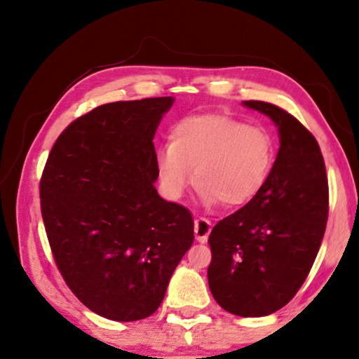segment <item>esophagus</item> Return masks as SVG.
<instances>
[{
    "label": "esophagus",
    "mask_w": 359,
    "mask_h": 359,
    "mask_svg": "<svg viewBox=\"0 0 359 359\" xmlns=\"http://www.w3.org/2000/svg\"><path fill=\"white\" fill-rule=\"evenodd\" d=\"M210 229H212V224L208 218H203V217L194 218V236H196V239L199 242L208 241Z\"/></svg>",
    "instance_id": "esophagus-1"
}]
</instances>
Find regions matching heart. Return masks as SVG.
I'll return each instance as SVG.
<instances>
[{
  "mask_svg": "<svg viewBox=\"0 0 359 359\" xmlns=\"http://www.w3.org/2000/svg\"><path fill=\"white\" fill-rule=\"evenodd\" d=\"M274 139L263 128L228 115H199L175 126L156 155V174L169 198L199 187L205 204L241 208L264 187L274 163Z\"/></svg>",
  "mask_w": 359,
  "mask_h": 359,
  "instance_id": "obj_1",
  "label": "heart"
}]
</instances>
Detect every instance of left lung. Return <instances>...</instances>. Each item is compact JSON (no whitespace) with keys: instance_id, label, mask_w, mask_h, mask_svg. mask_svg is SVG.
Wrapping results in <instances>:
<instances>
[{"instance_id":"left-lung-1","label":"left lung","mask_w":359,"mask_h":359,"mask_svg":"<svg viewBox=\"0 0 359 359\" xmlns=\"http://www.w3.org/2000/svg\"><path fill=\"white\" fill-rule=\"evenodd\" d=\"M244 104L278 126L280 149L264 187L209 236V288L239 317H264L293 299L323 241L330 188L317 139L293 115L264 101Z\"/></svg>"}]
</instances>
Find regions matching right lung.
Listing matches in <instances>:
<instances>
[{
  "instance_id": "obj_1",
  "label": "right lung",
  "mask_w": 359,
  "mask_h": 359,
  "mask_svg": "<svg viewBox=\"0 0 359 359\" xmlns=\"http://www.w3.org/2000/svg\"><path fill=\"white\" fill-rule=\"evenodd\" d=\"M172 96L117 101L58 136L39 182L60 274L83 306L115 321L150 317L191 247L193 218L154 187V136Z\"/></svg>"
}]
</instances>
